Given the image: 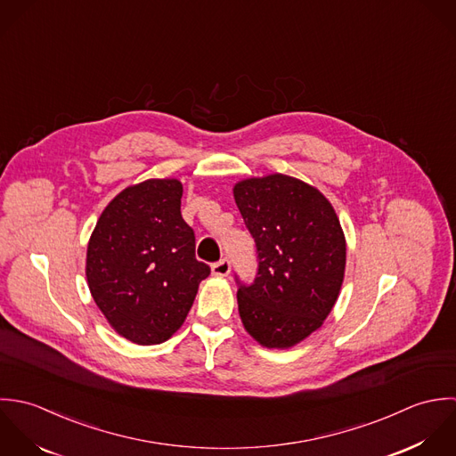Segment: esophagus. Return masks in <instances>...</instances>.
<instances>
[{"label":"esophagus","mask_w":456,"mask_h":456,"mask_svg":"<svg viewBox=\"0 0 456 456\" xmlns=\"http://www.w3.org/2000/svg\"><path fill=\"white\" fill-rule=\"evenodd\" d=\"M211 272H213V274H216V276H227V274L231 273V261L227 257L220 259L218 263H215L211 266Z\"/></svg>","instance_id":"34e87169"}]
</instances>
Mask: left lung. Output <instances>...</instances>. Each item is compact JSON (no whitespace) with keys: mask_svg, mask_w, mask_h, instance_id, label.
Here are the masks:
<instances>
[{"mask_svg":"<svg viewBox=\"0 0 456 456\" xmlns=\"http://www.w3.org/2000/svg\"><path fill=\"white\" fill-rule=\"evenodd\" d=\"M234 199L257 247V274L238 289L245 330L287 349L330 315L346 272V238L331 202L301 180L270 175L236 183Z\"/></svg>","mask_w":456,"mask_h":456,"instance_id":"left-lung-1","label":"left lung"}]
</instances>
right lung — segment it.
Instances as JSON below:
<instances>
[{
    "label": "right lung",
    "instance_id": "add662e5",
    "mask_svg": "<svg viewBox=\"0 0 456 456\" xmlns=\"http://www.w3.org/2000/svg\"><path fill=\"white\" fill-rule=\"evenodd\" d=\"M183 184L146 180L102 211L86 256L96 306L126 340L155 346L182 328L211 273L195 259V234L182 216Z\"/></svg>",
    "mask_w": 456,
    "mask_h": 456
}]
</instances>
